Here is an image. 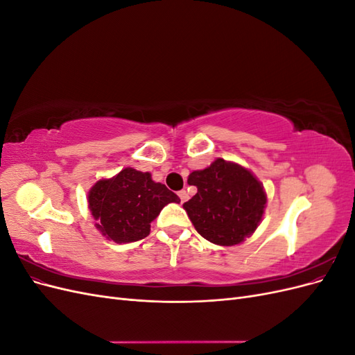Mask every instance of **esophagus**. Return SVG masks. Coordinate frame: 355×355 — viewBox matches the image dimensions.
<instances>
[{
	"mask_svg": "<svg viewBox=\"0 0 355 355\" xmlns=\"http://www.w3.org/2000/svg\"><path fill=\"white\" fill-rule=\"evenodd\" d=\"M178 196H179V198H180V202H185V201L188 200V192H187L185 189L179 191V192H178Z\"/></svg>",
	"mask_w": 355,
	"mask_h": 355,
	"instance_id": "34e87169",
	"label": "esophagus"
}]
</instances>
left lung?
Segmentation results:
<instances>
[{
    "mask_svg": "<svg viewBox=\"0 0 355 355\" xmlns=\"http://www.w3.org/2000/svg\"><path fill=\"white\" fill-rule=\"evenodd\" d=\"M188 184L198 191L184 209L201 237L219 245H234L254 232L266 196L249 170L219 158L207 168L192 171Z\"/></svg>",
    "mask_w": 355,
    "mask_h": 355,
    "instance_id": "1",
    "label": "left lung"
}]
</instances>
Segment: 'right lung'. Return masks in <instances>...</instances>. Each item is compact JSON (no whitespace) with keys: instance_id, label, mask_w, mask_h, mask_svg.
<instances>
[{"instance_id":"add662e5","label":"right lung","mask_w":355,"mask_h":355,"mask_svg":"<svg viewBox=\"0 0 355 355\" xmlns=\"http://www.w3.org/2000/svg\"><path fill=\"white\" fill-rule=\"evenodd\" d=\"M179 197L149 173L124 168L112 179L96 184L89 194V207L98 228L115 243L139 241L149 235L151 222L168 202Z\"/></svg>"}]
</instances>
